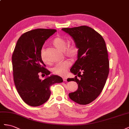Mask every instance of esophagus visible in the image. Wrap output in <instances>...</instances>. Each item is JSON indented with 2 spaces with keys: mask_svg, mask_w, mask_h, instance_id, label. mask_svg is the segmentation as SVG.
<instances>
[{
  "mask_svg": "<svg viewBox=\"0 0 129 129\" xmlns=\"http://www.w3.org/2000/svg\"><path fill=\"white\" fill-rule=\"evenodd\" d=\"M62 79H63L64 81H67V77H62Z\"/></svg>",
  "mask_w": 129,
  "mask_h": 129,
  "instance_id": "obj_1",
  "label": "esophagus"
}]
</instances>
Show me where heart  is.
<instances>
[{
  "label": "heart",
  "instance_id": "1",
  "mask_svg": "<svg viewBox=\"0 0 129 129\" xmlns=\"http://www.w3.org/2000/svg\"><path fill=\"white\" fill-rule=\"evenodd\" d=\"M52 43L57 49L60 51H64L67 45V42L61 37H56L53 39ZM78 53V49L76 45H72L67 47L64 51V53L67 56L74 58L76 57ZM41 58L44 63L49 64V61L47 60L44 53V49L41 51ZM70 67V62L68 60H64L62 62H59L53 67L51 71L56 75H64L67 72V70Z\"/></svg>",
  "mask_w": 129,
  "mask_h": 129
}]
</instances>
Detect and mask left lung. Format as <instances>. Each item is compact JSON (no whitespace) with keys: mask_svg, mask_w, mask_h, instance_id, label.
I'll list each match as a JSON object with an SVG mask.
<instances>
[{"mask_svg":"<svg viewBox=\"0 0 129 129\" xmlns=\"http://www.w3.org/2000/svg\"><path fill=\"white\" fill-rule=\"evenodd\" d=\"M78 49L77 60L70 69L77 78H69L78 86L69 96L80 105H86L96 99L104 87L109 72V61L106 44L102 36L87 26L63 28Z\"/></svg>","mask_w":129,"mask_h":129,"instance_id":"obj_1","label":"left lung"}]
</instances>
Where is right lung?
<instances>
[{"label": "right lung", "mask_w": 129, "mask_h": 129, "mask_svg": "<svg viewBox=\"0 0 129 129\" xmlns=\"http://www.w3.org/2000/svg\"><path fill=\"white\" fill-rule=\"evenodd\" d=\"M56 31L54 29H35L21 35L17 42L12 57L14 82L21 99L30 106L45 103L50 96V86L63 82L57 75L49 76L50 72L44 68L41 58L44 43ZM40 72L47 75L44 80L39 77Z\"/></svg>", "instance_id": "1"}]
</instances>
